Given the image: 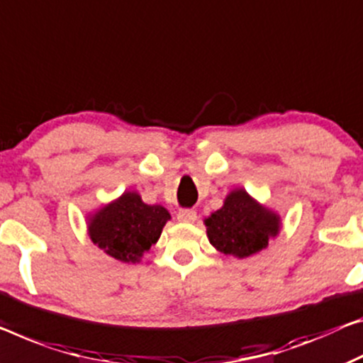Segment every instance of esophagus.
Returning a JSON list of instances; mask_svg holds the SVG:
<instances>
[{
	"instance_id": "esophagus-1",
	"label": "esophagus",
	"mask_w": 363,
	"mask_h": 363,
	"mask_svg": "<svg viewBox=\"0 0 363 363\" xmlns=\"http://www.w3.org/2000/svg\"><path fill=\"white\" fill-rule=\"evenodd\" d=\"M177 220L182 221V223H192V221L197 220L196 210H191V208L179 210V212H177Z\"/></svg>"
}]
</instances>
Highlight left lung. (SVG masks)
I'll return each mask as SVG.
<instances>
[{
	"label": "left lung",
	"instance_id": "left-lung-1",
	"mask_svg": "<svg viewBox=\"0 0 363 363\" xmlns=\"http://www.w3.org/2000/svg\"><path fill=\"white\" fill-rule=\"evenodd\" d=\"M210 245L225 256L250 257L279 235L280 215L259 203L245 189H233L223 207L203 220Z\"/></svg>",
	"mask_w": 363,
	"mask_h": 363
}]
</instances>
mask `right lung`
<instances>
[{"mask_svg":"<svg viewBox=\"0 0 363 363\" xmlns=\"http://www.w3.org/2000/svg\"><path fill=\"white\" fill-rule=\"evenodd\" d=\"M167 220L164 207L145 203L138 192L127 191L88 215V235L107 256L135 264L156 245Z\"/></svg>","mask_w":363,"mask_h":363,"instance_id":"right-lung-1","label":"right lung"}]
</instances>
